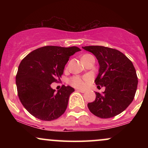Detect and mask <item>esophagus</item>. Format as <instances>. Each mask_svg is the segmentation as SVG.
<instances>
[{"instance_id": "esophagus-1", "label": "esophagus", "mask_w": 148, "mask_h": 148, "mask_svg": "<svg viewBox=\"0 0 148 148\" xmlns=\"http://www.w3.org/2000/svg\"><path fill=\"white\" fill-rule=\"evenodd\" d=\"M76 90L77 92H81V93H84L85 92H86L84 90H80V89H76Z\"/></svg>"}]
</instances>
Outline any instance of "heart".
<instances>
[{
	"label": "heart",
	"mask_w": 148,
	"mask_h": 148,
	"mask_svg": "<svg viewBox=\"0 0 148 148\" xmlns=\"http://www.w3.org/2000/svg\"><path fill=\"white\" fill-rule=\"evenodd\" d=\"M88 55H84L82 57L84 58L87 56ZM89 81L88 78H81L79 76H74L72 78H70L69 80V83L71 86H74V87L77 88H83L85 87L86 84L88 83V81Z\"/></svg>",
	"instance_id": "b5f03b06"
}]
</instances>
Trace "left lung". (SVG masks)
Here are the masks:
<instances>
[{
    "label": "left lung",
    "instance_id": "obj_1",
    "mask_svg": "<svg viewBox=\"0 0 148 148\" xmlns=\"http://www.w3.org/2000/svg\"><path fill=\"white\" fill-rule=\"evenodd\" d=\"M92 53L99 64L95 84L106 88L103 94L95 92L94 101L88 103L92 114L100 118H110L125 111L133 101L138 85L134 64L125 54L102 46L82 47Z\"/></svg>",
    "mask_w": 148,
    "mask_h": 148
}]
</instances>
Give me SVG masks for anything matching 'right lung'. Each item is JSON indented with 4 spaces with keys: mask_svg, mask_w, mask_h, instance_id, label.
<instances>
[{
    "mask_svg": "<svg viewBox=\"0 0 148 148\" xmlns=\"http://www.w3.org/2000/svg\"><path fill=\"white\" fill-rule=\"evenodd\" d=\"M79 51L76 47L46 46L33 51L21 60L16 76L18 96L34 117L51 121L64 113L74 89L62 86L56 92L51 84L60 79L69 58Z\"/></svg>",
    "mask_w": 148,
    "mask_h": 148,
    "instance_id": "obj_1",
    "label": "right lung"
}]
</instances>
